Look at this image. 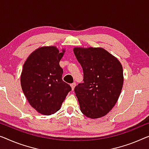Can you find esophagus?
<instances>
[{
    "instance_id": "1",
    "label": "esophagus",
    "mask_w": 149,
    "mask_h": 149,
    "mask_svg": "<svg viewBox=\"0 0 149 149\" xmlns=\"http://www.w3.org/2000/svg\"><path fill=\"white\" fill-rule=\"evenodd\" d=\"M75 85H76V84H75V82H74V83L71 84V87H72V90H74V88H75Z\"/></svg>"
}]
</instances>
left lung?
<instances>
[{
    "label": "left lung",
    "instance_id": "1",
    "mask_svg": "<svg viewBox=\"0 0 149 149\" xmlns=\"http://www.w3.org/2000/svg\"><path fill=\"white\" fill-rule=\"evenodd\" d=\"M74 52L84 73V83L74 89L81 112L93 119L105 116L121 93L123 66L102 48L75 47Z\"/></svg>",
    "mask_w": 149,
    "mask_h": 149
}]
</instances>
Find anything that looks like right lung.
Returning a JSON list of instances; mask_svg holds the SVG:
<instances>
[{"label":"right lung","mask_w":149,"mask_h":149,"mask_svg":"<svg viewBox=\"0 0 149 149\" xmlns=\"http://www.w3.org/2000/svg\"><path fill=\"white\" fill-rule=\"evenodd\" d=\"M64 52L53 46L43 47L33 52L23 65L22 90L31 106L42 114L58 111L72 90L62 79L63 71L59 61Z\"/></svg>","instance_id":"add662e5"}]
</instances>
